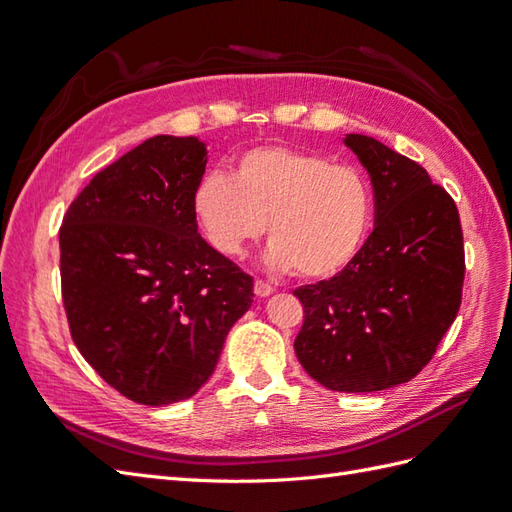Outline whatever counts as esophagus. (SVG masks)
<instances>
[{"mask_svg":"<svg viewBox=\"0 0 512 512\" xmlns=\"http://www.w3.org/2000/svg\"><path fill=\"white\" fill-rule=\"evenodd\" d=\"M254 292H256V297L265 299V297H269V294L273 292V286L267 284V282H262V280H256L254 282Z\"/></svg>","mask_w":512,"mask_h":512,"instance_id":"1","label":"esophagus"}]
</instances>
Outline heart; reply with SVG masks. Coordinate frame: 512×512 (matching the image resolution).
Segmentation results:
<instances>
[{"instance_id": "heart-1", "label": "heart", "mask_w": 512, "mask_h": 512, "mask_svg": "<svg viewBox=\"0 0 512 512\" xmlns=\"http://www.w3.org/2000/svg\"><path fill=\"white\" fill-rule=\"evenodd\" d=\"M371 188L359 168L284 145L252 147L230 177L211 170L192 192V215L222 256H241L267 230V265L322 280L359 254L371 224Z\"/></svg>"}]
</instances>
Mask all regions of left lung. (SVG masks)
Returning <instances> with one entry per match:
<instances>
[{"label":"left lung","instance_id":"1","mask_svg":"<svg viewBox=\"0 0 512 512\" xmlns=\"http://www.w3.org/2000/svg\"><path fill=\"white\" fill-rule=\"evenodd\" d=\"M344 145L371 179L376 228L335 277L294 290L305 312L294 352L327 389L374 393L412 380L453 324L463 235L455 200L423 166L365 134Z\"/></svg>","mask_w":512,"mask_h":512}]
</instances>
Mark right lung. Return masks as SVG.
I'll list each match as a JSON object with an SVG mask.
<instances>
[{
	"mask_svg": "<svg viewBox=\"0 0 512 512\" xmlns=\"http://www.w3.org/2000/svg\"><path fill=\"white\" fill-rule=\"evenodd\" d=\"M198 136L158 134L89 181L59 230L61 294L76 348L143 406L198 393L254 280L198 235Z\"/></svg>",
	"mask_w": 512,
	"mask_h": 512,
	"instance_id": "right-lung-1",
	"label": "right lung"
}]
</instances>
